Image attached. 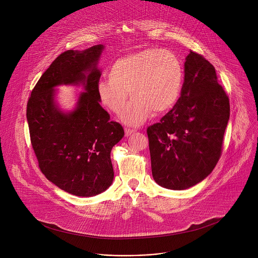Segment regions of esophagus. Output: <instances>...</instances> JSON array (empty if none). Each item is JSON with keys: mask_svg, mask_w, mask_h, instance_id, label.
<instances>
[{"mask_svg": "<svg viewBox=\"0 0 258 258\" xmlns=\"http://www.w3.org/2000/svg\"><path fill=\"white\" fill-rule=\"evenodd\" d=\"M136 131L135 130H133V129H125V136L126 137H129L131 134H133V133H135Z\"/></svg>", "mask_w": 258, "mask_h": 258, "instance_id": "34e87169", "label": "esophagus"}]
</instances>
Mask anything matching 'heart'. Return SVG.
Wrapping results in <instances>:
<instances>
[{"label": "heart", "instance_id": "obj_1", "mask_svg": "<svg viewBox=\"0 0 258 258\" xmlns=\"http://www.w3.org/2000/svg\"><path fill=\"white\" fill-rule=\"evenodd\" d=\"M109 78L97 84L101 104L113 113L124 107L128 92L131 102L120 114L123 123L138 126L152 111L161 114L178 102L184 83V68L173 51L146 48L116 59L109 68Z\"/></svg>", "mask_w": 258, "mask_h": 258}]
</instances>
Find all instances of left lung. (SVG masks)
<instances>
[{
    "label": "left lung",
    "mask_w": 258,
    "mask_h": 258,
    "mask_svg": "<svg viewBox=\"0 0 258 258\" xmlns=\"http://www.w3.org/2000/svg\"><path fill=\"white\" fill-rule=\"evenodd\" d=\"M228 119L229 100L214 66L190 51L181 97L160 123L148 127L155 182L182 190L205 180L221 157Z\"/></svg>",
    "instance_id": "8db88e82"
}]
</instances>
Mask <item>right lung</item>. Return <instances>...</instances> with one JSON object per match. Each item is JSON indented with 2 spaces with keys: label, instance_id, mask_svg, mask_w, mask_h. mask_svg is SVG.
<instances>
[{
  "label": "right lung",
  "instance_id": "add662e5",
  "mask_svg": "<svg viewBox=\"0 0 258 258\" xmlns=\"http://www.w3.org/2000/svg\"><path fill=\"white\" fill-rule=\"evenodd\" d=\"M105 46L68 50L57 56L37 81L27 107L32 146L45 178L77 197H93L113 182L110 152L124 136L100 105L98 61ZM82 86L74 110L56 101V87Z\"/></svg>",
  "mask_w": 258,
  "mask_h": 258
}]
</instances>
